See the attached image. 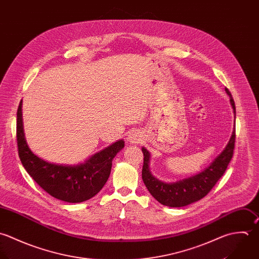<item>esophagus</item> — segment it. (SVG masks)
I'll list each match as a JSON object with an SVG mask.
<instances>
[{"mask_svg": "<svg viewBox=\"0 0 259 259\" xmlns=\"http://www.w3.org/2000/svg\"><path fill=\"white\" fill-rule=\"evenodd\" d=\"M142 140V137L140 136L139 133H132L130 136H128V142H131V144H137V143H140Z\"/></svg>", "mask_w": 259, "mask_h": 259, "instance_id": "1", "label": "esophagus"}]
</instances>
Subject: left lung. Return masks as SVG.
Returning a JSON list of instances; mask_svg holds the SVG:
<instances>
[{
	"instance_id": "1",
	"label": "left lung",
	"mask_w": 259,
	"mask_h": 259,
	"mask_svg": "<svg viewBox=\"0 0 259 259\" xmlns=\"http://www.w3.org/2000/svg\"><path fill=\"white\" fill-rule=\"evenodd\" d=\"M226 93L230 97V103L233 108L234 117L236 115L235 103L228 88H225ZM235 144V128L232 136L223 150V152L214 160V162L206 168L203 172L195 176L174 182L165 183L160 181L152 175L150 171V158L149 151L145 148L142 149L144 153V166L142 171L143 181L152 196L161 204L168 207H184L204 198L216 185L218 180L226 171L230 163Z\"/></svg>"
}]
</instances>
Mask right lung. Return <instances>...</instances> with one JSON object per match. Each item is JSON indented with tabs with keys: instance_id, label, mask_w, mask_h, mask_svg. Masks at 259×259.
<instances>
[{
	"instance_id": "1",
	"label": "right lung",
	"mask_w": 259,
	"mask_h": 259,
	"mask_svg": "<svg viewBox=\"0 0 259 259\" xmlns=\"http://www.w3.org/2000/svg\"><path fill=\"white\" fill-rule=\"evenodd\" d=\"M17 145L23 167L44 191L58 200L80 203L102 189L111 171L112 160L124 147V142L113 143L78 165L49 163L37 157L26 143L21 100L17 111Z\"/></svg>"
}]
</instances>
